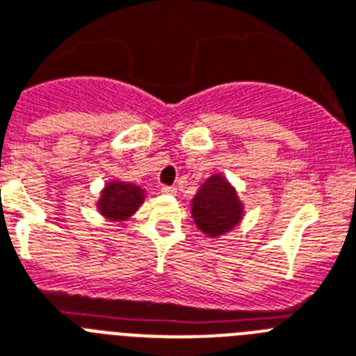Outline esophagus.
<instances>
[{"label":"esophagus","instance_id":"esophagus-1","mask_svg":"<svg viewBox=\"0 0 356 356\" xmlns=\"http://www.w3.org/2000/svg\"><path fill=\"white\" fill-rule=\"evenodd\" d=\"M161 192L166 193V195H175V193H177V188L168 186V184H163V186H161Z\"/></svg>","mask_w":356,"mask_h":356}]
</instances>
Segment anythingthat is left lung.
I'll return each instance as SVG.
<instances>
[{
  "instance_id": "8db88e82",
  "label": "left lung",
  "mask_w": 356,
  "mask_h": 356,
  "mask_svg": "<svg viewBox=\"0 0 356 356\" xmlns=\"http://www.w3.org/2000/svg\"><path fill=\"white\" fill-rule=\"evenodd\" d=\"M243 208L234 188L222 177L213 175L193 197L192 215L195 224L208 235H220L238 222Z\"/></svg>"
}]
</instances>
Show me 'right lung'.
I'll list each match as a JSON object with an SVG mask.
<instances>
[{
    "mask_svg": "<svg viewBox=\"0 0 356 356\" xmlns=\"http://www.w3.org/2000/svg\"><path fill=\"white\" fill-rule=\"evenodd\" d=\"M143 190L136 184L110 183L99 201V211L113 220H124L143 202Z\"/></svg>",
    "mask_w": 356,
    "mask_h": 356,
    "instance_id": "add662e5",
    "label": "right lung"
}]
</instances>
